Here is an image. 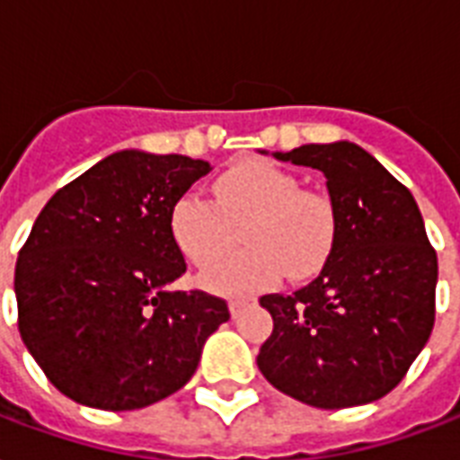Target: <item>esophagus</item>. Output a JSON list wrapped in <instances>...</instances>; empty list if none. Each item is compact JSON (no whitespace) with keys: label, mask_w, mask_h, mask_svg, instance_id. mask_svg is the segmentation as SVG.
Listing matches in <instances>:
<instances>
[{"label":"esophagus","mask_w":460,"mask_h":460,"mask_svg":"<svg viewBox=\"0 0 460 460\" xmlns=\"http://www.w3.org/2000/svg\"><path fill=\"white\" fill-rule=\"evenodd\" d=\"M241 307H243V302H239V299H229V312H231V316H239Z\"/></svg>","instance_id":"1"}]
</instances>
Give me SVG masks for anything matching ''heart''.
Instances as JSON below:
<instances>
[{
    "label": "heart",
    "mask_w": 460,
    "mask_h": 460,
    "mask_svg": "<svg viewBox=\"0 0 460 460\" xmlns=\"http://www.w3.org/2000/svg\"><path fill=\"white\" fill-rule=\"evenodd\" d=\"M217 204L182 195L170 214L175 243L199 268L226 256L236 229L248 248L204 273V285L221 295H248L282 275L305 278L322 268L336 236L334 202L299 187L297 178L273 163L251 161L221 175Z\"/></svg>",
    "instance_id": "obj_1"
}]
</instances>
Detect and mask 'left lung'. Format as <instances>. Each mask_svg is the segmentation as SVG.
<instances>
[{
  "label": "left lung",
  "instance_id": "8db88e82",
  "mask_svg": "<svg viewBox=\"0 0 460 460\" xmlns=\"http://www.w3.org/2000/svg\"><path fill=\"white\" fill-rule=\"evenodd\" d=\"M278 161L324 172L336 236L322 273L292 295H263L273 334L258 368L319 410L385 397L434 329L438 263L407 187L349 141L307 144Z\"/></svg>",
  "mask_w": 460,
  "mask_h": 460
}]
</instances>
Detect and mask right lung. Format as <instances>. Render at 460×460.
Here are the masks:
<instances>
[{"mask_svg":"<svg viewBox=\"0 0 460 460\" xmlns=\"http://www.w3.org/2000/svg\"><path fill=\"white\" fill-rule=\"evenodd\" d=\"M209 170L178 153L119 151L40 209L13 292L23 343L66 397L141 410L195 376L229 307L202 290H170L187 268L170 214Z\"/></svg>","mask_w":460,"mask_h":460,"instance_id":"add662e5","label":"right lung"}]
</instances>
